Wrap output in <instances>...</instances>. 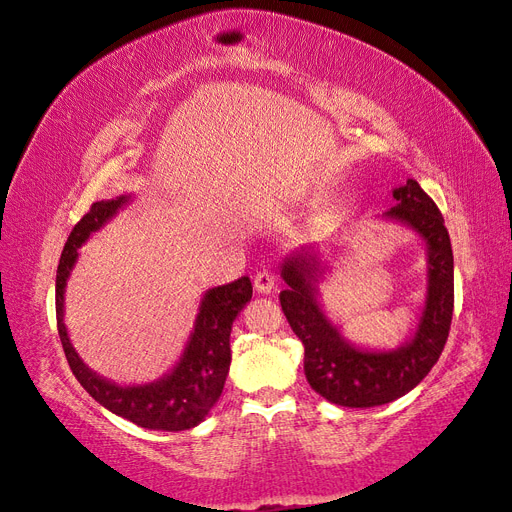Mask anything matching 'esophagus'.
<instances>
[{
	"label": "esophagus",
	"mask_w": 512,
	"mask_h": 512,
	"mask_svg": "<svg viewBox=\"0 0 512 512\" xmlns=\"http://www.w3.org/2000/svg\"><path fill=\"white\" fill-rule=\"evenodd\" d=\"M255 290L259 294H270L274 290V274L268 272V270H261L257 272L255 277Z\"/></svg>",
	"instance_id": "obj_1"
}]
</instances>
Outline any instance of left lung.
Instances as JSON below:
<instances>
[{
    "label": "left lung",
    "mask_w": 512,
    "mask_h": 512,
    "mask_svg": "<svg viewBox=\"0 0 512 512\" xmlns=\"http://www.w3.org/2000/svg\"><path fill=\"white\" fill-rule=\"evenodd\" d=\"M385 214L415 229L428 246V294L411 342L398 350H359L324 316L316 283L320 261L296 253L283 261L285 290L279 300L292 331L305 346V376L322 398L350 409H368L398 400L422 383L448 342L454 309V257L448 229L435 201L415 179L393 190Z\"/></svg>",
    "instance_id": "8db88e82"
}]
</instances>
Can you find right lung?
I'll return each instance as SVG.
<instances>
[{
	"label": "right lung",
	"instance_id": "right-lung-1",
	"mask_svg": "<svg viewBox=\"0 0 512 512\" xmlns=\"http://www.w3.org/2000/svg\"><path fill=\"white\" fill-rule=\"evenodd\" d=\"M127 201L129 196H116L112 201L90 205V212L77 222L64 244L56 274L58 335L75 378L101 406L149 430H188L203 422L225 387L231 365V326L235 316L251 300L253 285L251 279L242 277L214 287L203 296L186 350L175 370L160 381L121 387L95 374L71 346L67 326H64V287L77 261V248L90 238V233L106 225Z\"/></svg>",
	"mask_w": 512,
	"mask_h": 512
}]
</instances>
